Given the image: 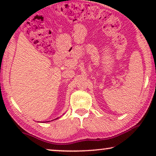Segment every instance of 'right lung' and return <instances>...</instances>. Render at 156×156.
Segmentation results:
<instances>
[{"label":"right lung","instance_id":"right-lung-1","mask_svg":"<svg viewBox=\"0 0 156 156\" xmlns=\"http://www.w3.org/2000/svg\"><path fill=\"white\" fill-rule=\"evenodd\" d=\"M58 119V118H57V119ZM54 120H55V119H54ZM50 121H44L43 123H46V122H50Z\"/></svg>","mask_w":156,"mask_h":156}]
</instances>
